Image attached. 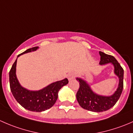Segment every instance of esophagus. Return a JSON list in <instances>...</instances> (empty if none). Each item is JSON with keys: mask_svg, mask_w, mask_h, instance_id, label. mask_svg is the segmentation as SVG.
<instances>
[{"mask_svg": "<svg viewBox=\"0 0 133 133\" xmlns=\"http://www.w3.org/2000/svg\"><path fill=\"white\" fill-rule=\"evenodd\" d=\"M75 76V74L74 73H68V80H71L72 79L74 78Z\"/></svg>", "mask_w": 133, "mask_h": 133, "instance_id": "34e87169", "label": "esophagus"}]
</instances>
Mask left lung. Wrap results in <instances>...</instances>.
Listing matches in <instances>:
<instances>
[{
  "mask_svg": "<svg viewBox=\"0 0 133 133\" xmlns=\"http://www.w3.org/2000/svg\"><path fill=\"white\" fill-rule=\"evenodd\" d=\"M100 65L112 64L114 73L119 78V84L116 91L111 96H102L94 92L85 80L76 78L80 88L76 92V99L79 105L84 109L92 112H103L111 109L118 100L124 88V69L116 59L111 55L100 51Z\"/></svg>",
  "mask_w": 133,
  "mask_h": 133,
  "instance_id": "8db88e82",
  "label": "left lung"
}]
</instances>
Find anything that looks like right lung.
<instances>
[{
  "label": "right lung",
  "instance_id": "obj_1",
  "mask_svg": "<svg viewBox=\"0 0 133 133\" xmlns=\"http://www.w3.org/2000/svg\"><path fill=\"white\" fill-rule=\"evenodd\" d=\"M38 47L29 48L17 56V58L24 53L34 51ZM17 58L9 71V85L11 91L17 102L25 108L31 111L42 112L51 108L58 98V92L63 86L68 84V80L55 82L38 91H30L21 86L16 76Z\"/></svg>",
  "mask_w": 133,
  "mask_h": 133
}]
</instances>
